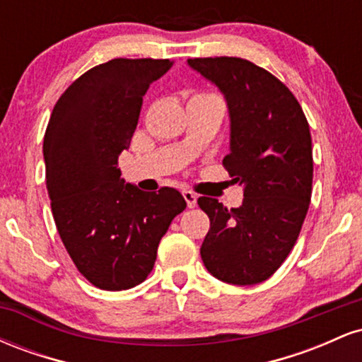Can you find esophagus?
<instances>
[{
  "label": "esophagus",
  "mask_w": 362,
  "mask_h": 362,
  "mask_svg": "<svg viewBox=\"0 0 362 362\" xmlns=\"http://www.w3.org/2000/svg\"><path fill=\"white\" fill-rule=\"evenodd\" d=\"M184 199L189 207H195V204H197V195L190 192V190H184Z\"/></svg>",
  "instance_id": "34e87169"
}]
</instances>
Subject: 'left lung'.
I'll use <instances>...</instances> for the list:
<instances>
[{"label": "left lung", "mask_w": 362, "mask_h": 362, "mask_svg": "<svg viewBox=\"0 0 362 362\" xmlns=\"http://www.w3.org/2000/svg\"><path fill=\"white\" fill-rule=\"evenodd\" d=\"M187 62L226 97L231 151L223 167L245 187L240 207L197 199L211 221L202 262L224 282L259 284L293 250L308 213L313 184L308 120L293 91L250 61L221 56Z\"/></svg>", "instance_id": "8db88e82"}]
</instances>
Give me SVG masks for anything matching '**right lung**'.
<instances>
[{"label": "right lung", "instance_id": "add662e5", "mask_svg": "<svg viewBox=\"0 0 362 362\" xmlns=\"http://www.w3.org/2000/svg\"><path fill=\"white\" fill-rule=\"evenodd\" d=\"M172 66L151 57L95 66L66 88L45 129V184L57 233L95 288L122 291L146 279L160 240L187 207L178 190L143 192L124 184L117 168L149 85Z\"/></svg>", "mask_w": 362, "mask_h": 362}]
</instances>
